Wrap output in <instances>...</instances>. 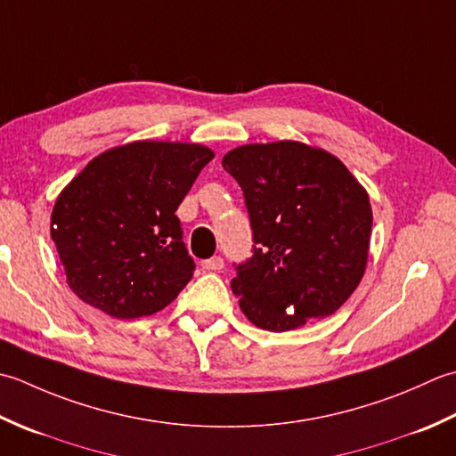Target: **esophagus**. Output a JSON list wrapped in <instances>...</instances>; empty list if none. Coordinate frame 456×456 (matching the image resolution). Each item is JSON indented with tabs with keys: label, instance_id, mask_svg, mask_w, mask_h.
Returning a JSON list of instances; mask_svg holds the SVG:
<instances>
[{
	"label": "esophagus",
	"instance_id": "esophagus-1",
	"mask_svg": "<svg viewBox=\"0 0 456 456\" xmlns=\"http://www.w3.org/2000/svg\"><path fill=\"white\" fill-rule=\"evenodd\" d=\"M222 267H224V259H222L220 256L204 259V262H202V269H207V272H220Z\"/></svg>",
	"mask_w": 456,
	"mask_h": 456
}]
</instances>
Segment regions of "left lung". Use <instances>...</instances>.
Listing matches in <instances>:
<instances>
[{"instance_id":"obj_1","label":"left lung","mask_w":456,"mask_h":456,"mask_svg":"<svg viewBox=\"0 0 456 456\" xmlns=\"http://www.w3.org/2000/svg\"><path fill=\"white\" fill-rule=\"evenodd\" d=\"M222 167L244 191L254 256L232 291L249 322L272 332L337 313L368 264V192L338 157L301 142L248 143Z\"/></svg>"}]
</instances>
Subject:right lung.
<instances>
[{
    "label": "right lung",
    "mask_w": 456,
    "mask_h": 456,
    "mask_svg": "<svg viewBox=\"0 0 456 456\" xmlns=\"http://www.w3.org/2000/svg\"><path fill=\"white\" fill-rule=\"evenodd\" d=\"M215 151L134 142L94 157L53 207L51 238L78 299L114 319L165 309L191 281L176 208Z\"/></svg>",
    "instance_id": "obj_1"
}]
</instances>
